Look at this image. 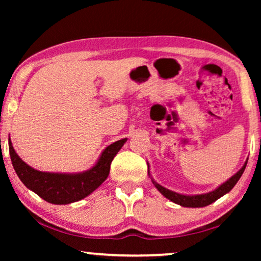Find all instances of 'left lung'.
<instances>
[{"label": "left lung", "instance_id": "obj_1", "mask_svg": "<svg viewBox=\"0 0 261 261\" xmlns=\"http://www.w3.org/2000/svg\"><path fill=\"white\" fill-rule=\"evenodd\" d=\"M246 163H244V166L242 167V169L236 173L233 176H231L227 182H224L222 185H220L218 189H215L214 191L208 192V193H204V194H196V196H185V194H179L176 193L174 191H170L166 188L161 187L160 184H158L156 182H154L152 179L153 184L155 185V188L160 191L163 196L168 199L171 200L175 204H178L183 207H204L207 205H211L212 202H214L215 200H218L219 198H221L224 194L228 193L230 190L235 187L236 183L238 182V179L241 178L242 174L244 173Z\"/></svg>", "mask_w": 261, "mask_h": 261}]
</instances>
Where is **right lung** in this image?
Instances as JSON below:
<instances>
[{
	"instance_id": "right-lung-1",
	"label": "right lung",
	"mask_w": 261,
	"mask_h": 261,
	"mask_svg": "<svg viewBox=\"0 0 261 261\" xmlns=\"http://www.w3.org/2000/svg\"><path fill=\"white\" fill-rule=\"evenodd\" d=\"M126 138L117 140L105 148L98 162L90 170L78 174L43 173L33 169L21 160L9 139V152L17 176L28 189L50 204L65 205L82 200L98 189L108 177L110 165Z\"/></svg>"
}]
</instances>
